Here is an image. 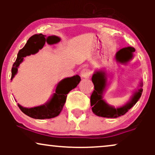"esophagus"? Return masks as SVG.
I'll return each instance as SVG.
<instances>
[{
    "mask_svg": "<svg viewBox=\"0 0 155 155\" xmlns=\"http://www.w3.org/2000/svg\"><path fill=\"white\" fill-rule=\"evenodd\" d=\"M91 75V71L89 68H84L81 71V77L85 78V79H87Z\"/></svg>",
    "mask_w": 155,
    "mask_h": 155,
    "instance_id": "obj_1",
    "label": "esophagus"
}]
</instances>
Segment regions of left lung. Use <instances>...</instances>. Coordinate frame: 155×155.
I'll return each instance as SVG.
<instances>
[{
    "label": "left lung",
    "mask_w": 155,
    "mask_h": 155,
    "mask_svg": "<svg viewBox=\"0 0 155 155\" xmlns=\"http://www.w3.org/2000/svg\"><path fill=\"white\" fill-rule=\"evenodd\" d=\"M134 51L135 49L133 47L123 48L117 53V60L122 63H127L133 58V52ZM92 81L94 84V90L90 96V105L92 106V112L98 117L117 118L125 114L139 100L143 92V89L141 88L143 84L141 81L140 89L135 92L134 95L128 104L122 107L114 108L108 105L103 100V92L106 85V77L105 76V73L102 71L95 73L92 77Z\"/></svg>",
    "instance_id": "left-lung-1"
}]
</instances>
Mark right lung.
Returning <instances> with one entry per match:
<instances>
[{
  "label": "right lung",
  "instance_id": "obj_1",
  "mask_svg": "<svg viewBox=\"0 0 155 155\" xmlns=\"http://www.w3.org/2000/svg\"><path fill=\"white\" fill-rule=\"evenodd\" d=\"M60 41V38L55 35L46 38V35L41 33L35 34L28 39L25 47L19 51L17 58L12 68V78H14L17 72L19 64L22 62L23 58L31 54H35L41 49L45 44L46 42L49 44H54ZM81 81L79 76L76 75L70 78H66L58 83L51 100L45 105L36 106L33 108H25L18 104L19 108L25 114L33 119L44 120V119H51L58 116L60 111L63 110V106L66 101L67 95L71 90L74 89Z\"/></svg>",
  "mask_w": 155,
  "mask_h": 155
}]
</instances>
